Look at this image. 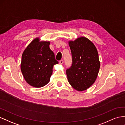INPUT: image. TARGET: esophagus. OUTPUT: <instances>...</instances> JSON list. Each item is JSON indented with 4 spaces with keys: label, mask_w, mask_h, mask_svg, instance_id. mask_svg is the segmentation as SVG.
<instances>
[{
    "label": "esophagus",
    "mask_w": 125,
    "mask_h": 125,
    "mask_svg": "<svg viewBox=\"0 0 125 125\" xmlns=\"http://www.w3.org/2000/svg\"><path fill=\"white\" fill-rule=\"evenodd\" d=\"M63 63V60L62 59L61 60H60V61H59V64H60V65H62Z\"/></svg>",
    "instance_id": "1"
}]
</instances>
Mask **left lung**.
Masks as SVG:
<instances>
[{
    "instance_id": "left-lung-1",
    "label": "left lung",
    "mask_w": 125,
    "mask_h": 125,
    "mask_svg": "<svg viewBox=\"0 0 125 125\" xmlns=\"http://www.w3.org/2000/svg\"><path fill=\"white\" fill-rule=\"evenodd\" d=\"M73 57L72 66L67 69L68 82L77 91L87 90L95 82L100 63L98 53L92 42L80 37L68 42Z\"/></svg>"
}]
</instances>
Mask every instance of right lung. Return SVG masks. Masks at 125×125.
I'll return each mask as SVG.
<instances>
[{
	"instance_id": "add662e5",
	"label": "right lung",
	"mask_w": 125,
	"mask_h": 125,
	"mask_svg": "<svg viewBox=\"0 0 125 125\" xmlns=\"http://www.w3.org/2000/svg\"><path fill=\"white\" fill-rule=\"evenodd\" d=\"M49 41L33 39L23 51L21 69L23 78L29 85L36 88L45 86L52 73L53 66L58 63L49 48Z\"/></svg>"
}]
</instances>
